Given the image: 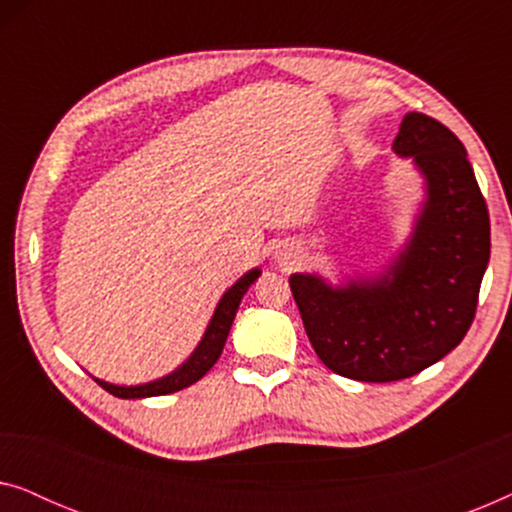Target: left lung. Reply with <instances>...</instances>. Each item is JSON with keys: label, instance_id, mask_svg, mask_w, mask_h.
I'll list each match as a JSON object with an SVG mask.
<instances>
[{"label": "left lung", "instance_id": "1", "mask_svg": "<svg viewBox=\"0 0 512 512\" xmlns=\"http://www.w3.org/2000/svg\"><path fill=\"white\" fill-rule=\"evenodd\" d=\"M429 181L415 237L375 282L331 289L289 279L307 338L326 368L359 382L422 373L464 340L489 263V212L464 144L436 118L410 111L394 142Z\"/></svg>", "mask_w": 512, "mask_h": 512}]
</instances>
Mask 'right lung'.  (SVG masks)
Instances as JSON below:
<instances>
[{
  "label": "right lung",
  "instance_id": "right-lung-1",
  "mask_svg": "<svg viewBox=\"0 0 512 512\" xmlns=\"http://www.w3.org/2000/svg\"><path fill=\"white\" fill-rule=\"evenodd\" d=\"M258 275H261V270H251L240 279V282H235V286H230V289L226 291V296L221 298L219 307H216L214 317H212V321H209L207 333L198 345V349H195L191 359H188L179 370H174L172 375L163 377V380L142 384V387H116V384H107L102 380H97V384L118 398L165 396V394H174V391H179V389L191 387V384L198 382L200 377L205 375L207 370L214 366L216 359L221 356L223 345H226V338L230 333V326H233L235 312L242 303V296L247 293L249 286L256 282Z\"/></svg>",
  "mask_w": 512,
  "mask_h": 512
}]
</instances>
